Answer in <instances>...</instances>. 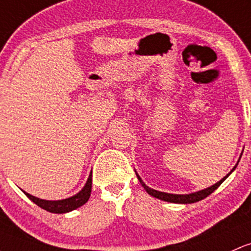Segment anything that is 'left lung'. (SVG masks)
<instances>
[{
  "label": "left lung",
  "instance_id": "left-lung-1",
  "mask_svg": "<svg viewBox=\"0 0 251 251\" xmlns=\"http://www.w3.org/2000/svg\"><path fill=\"white\" fill-rule=\"evenodd\" d=\"M236 166H237V164H236ZM235 168H233L231 172H233V170H235ZM231 172H230V174H231ZM230 174H227L225 177H223L219 182L213 184V186L208 187V188H206V189H202V191L192 193V194H169V193L155 191V189H152V188H149L147 184L143 182L142 178H140L138 175H137V177H138L140 184L144 187V189L147 191V193H149L150 195H152V197L157 198V199H161V200H164V201H169V202H175V203H193V202L200 201V200L207 198L211 193H213L217 188H218L220 184L223 183V181H224Z\"/></svg>",
  "mask_w": 251,
  "mask_h": 251
}]
</instances>
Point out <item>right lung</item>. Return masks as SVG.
I'll use <instances>...</instances> for the list:
<instances>
[{"instance_id":"1","label":"right lung","mask_w":251,"mask_h":251,"mask_svg":"<svg viewBox=\"0 0 251 251\" xmlns=\"http://www.w3.org/2000/svg\"><path fill=\"white\" fill-rule=\"evenodd\" d=\"M90 192H92V174L88 177V181L83 187V189L79 193H77L76 195H74V197L68 198V199L57 200V201H49V200H43L39 199V198L33 197V195L28 194L26 192L24 193L33 202L37 203L39 207L44 208V210L51 212V213H67V212L76 210L79 206L84 205L88 201V199H89Z\"/></svg>"}]
</instances>
